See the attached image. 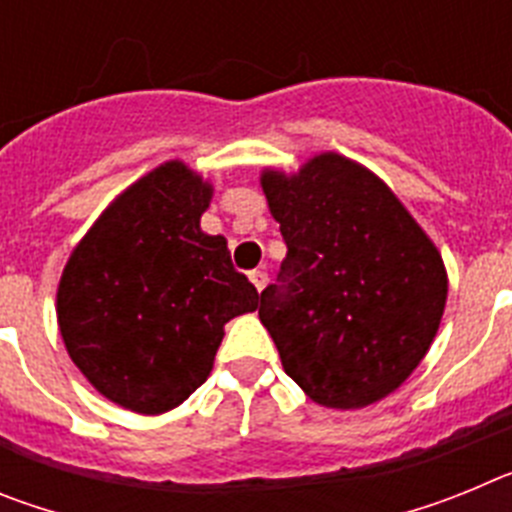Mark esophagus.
Wrapping results in <instances>:
<instances>
[{
    "label": "esophagus",
    "instance_id": "esophagus-1",
    "mask_svg": "<svg viewBox=\"0 0 512 512\" xmlns=\"http://www.w3.org/2000/svg\"><path fill=\"white\" fill-rule=\"evenodd\" d=\"M248 279H251L253 287L259 289V292L266 287V284H269V274H266L264 269H253L251 274H248Z\"/></svg>",
    "mask_w": 512,
    "mask_h": 512
}]
</instances>
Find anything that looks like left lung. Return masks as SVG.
<instances>
[{
  "instance_id": "8db88e82",
  "label": "left lung",
  "mask_w": 512,
  "mask_h": 512,
  "mask_svg": "<svg viewBox=\"0 0 512 512\" xmlns=\"http://www.w3.org/2000/svg\"><path fill=\"white\" fill-rule=\"evenodd\" d=\"M261 189L287 243L259 305L284 372L336 410L395 392L441 325L449 279L438 248L377 174L341 153L297 174L264 169Z\"/></svg>"
}]
</instances>
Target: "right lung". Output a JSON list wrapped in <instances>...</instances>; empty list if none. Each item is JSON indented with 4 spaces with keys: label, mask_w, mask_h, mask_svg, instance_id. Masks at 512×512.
Returning a JSON list of instances; mask_svg holds the SVG:
<instances>
[{
    "label": "right lung",
    "mask_w": 512,
    "mask_h": 512,
    "mask_svg": "<svg viewBox=\"0 0 512 512\" xmlns=\"http://www.w3.org/2000/svg\"><path fill=\"white\" fill-rule=\"evenodd\" d=\"M212 184L166 161L99 215L66 261L56 312L94 390L140 415L174 410L212 372L223 325L259 307L228 241L200 228Z\"/></svg>",
    "instance_id": "obj_1"
}]
</instances>
